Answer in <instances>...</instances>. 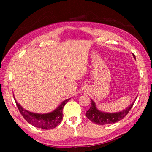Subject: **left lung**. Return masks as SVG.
<instances>
[{
    "instance_id": "8db88e82",
    "label": "left lung",
    "mask_w": 152,
    "mask_h": 152,
    "mask_svg": "<svg viewBox=\"0 0 152 152\" xmlns=\"http://www.w3.org/2000/svg\"><path fill=\"white\" fill-rule=\"evenodd\" d=\"M133 56L136 59V57H135L134 54H133ZM134 102H134L129 107L124 109L123 111L116 112V113H106V112L100 111L99 110L97 109L94 101L91 99V106L90 109L86 111V115L91 122H94L97 124L103 125V124L115 123V122L123 119L127 115L131 109L132 108L133 105H134Z\"/></svg>"
}]
</instances>
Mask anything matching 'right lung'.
<instances>
[{"label": "right lung", "instance_id": "1", "mask_svg": "<svg viewBox=\"0 0 152 152\" xmlns=\"http://www.w3.org/2000/svg\"><path fill=\"white\" fill-rule=\"evenodd\" d=\"M15 100L16 104L17 106L20 113L23 115V117L26 120V121L35 127L41 128L43 129H52L55 128L59 125V124L61 122L63 119V109L66 103L70 99H67L64 100L55 111L49 113L39 114L35 113L32 112H30L24 109L19 104H18L14 97Z\"/></svg>", "mask_w": 152, "mask_h": 152}]
</instances>
